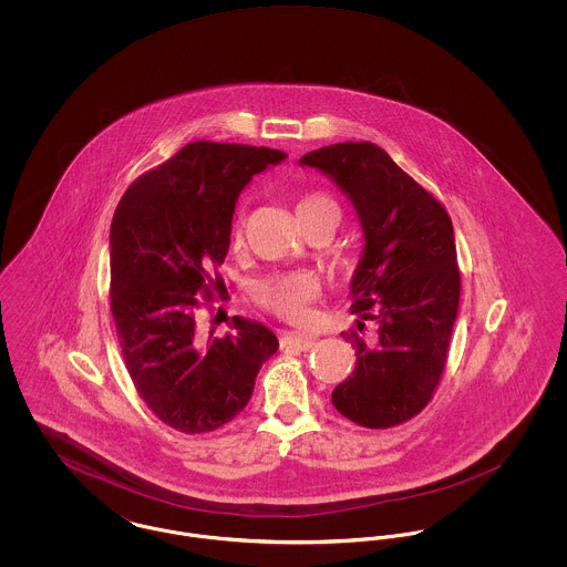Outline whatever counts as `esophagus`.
<instances>
[{"mask_svg":"<svg viewBox=\"0 0 567 567\" xmlns=\"http://www.w3.org/2000/svg\"><path fill=\"white\" fill-rule=\"evenodd\" d=\"M312 347H315V338L308 336V333L291 331V333H285V336L280 338V349H282V351H291V349H296V351H308V349H312Z\"/></svg>","mask_w":567,"mask_h":567,"instance_id":"1","label":"esophagus"}]
</instances>
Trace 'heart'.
I'll return each mask as SVG.
<instances>
[{"label":"heart","instance_id":"b5f03b06","mask_svg":"<svg viewBox=\"0 0 567 567\" xmlns=\"http://www.w3.org/2000/svg\"><path fill=\"white\" fill-rule=\"evenodd\" d=\"M297 218H315V216H333L340 220V206L333 197H329L323 190H310L299 197L296 206ZM244 238V218L236 216L231 225V243L240 246ZM319 293V282L303 271H287V274H274L264 280H259L252 287V299L271 315L299 323L310 312V301Z\"/></svg>","mask_w":567,"mask_h":567}]
</instances>
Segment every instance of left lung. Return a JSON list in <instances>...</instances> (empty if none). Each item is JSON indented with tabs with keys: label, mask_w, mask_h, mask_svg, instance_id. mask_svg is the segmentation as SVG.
<instances>
[{
	"label": "left lung",
	"mask_w": 567,
	"mask_h": 567,
	"mask_svg": "<svg viewBox=\"0 0 567 567\" xmlns=\"http://www.w3.org/2000/svg\"><path fill=\"white\" fill-rule=\"evenodd\" d=\"M301 163L323 169L351 195L365 236L352 278L351 312L361 321L342 333L357 363L331 402L368 430L402 425L432 402L457 319L461 271L451 216L372 142L323 146Z\"/></svg>",
	"instance_id": "obj_1"
}]
</instances>
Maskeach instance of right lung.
<instances>
[{"mask_svg":"<svg viewBox=\"0 0 567 567\" xmlns=\"http://www.w3.org/2000/svg\"><path fill=\"white\" fill-rule=\"evenodd\" d=\"M285 153L197 140L137 176L110 227V310L146 408L176 432H215L248 404L278 351L266 324L234 317L204 333L199 312L225 291L218 266L244 185Z\"/></svg>","mask_w":567,"mask_h":567,"instance_id":"add662e5","label":"right lung"}]
</instances>
